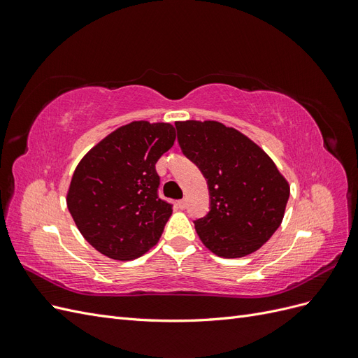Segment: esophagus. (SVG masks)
I'll list each match as a JSON object with an SVG mask.
<instances>
[{
  "mask_svg": "<svg viewBox=\"0 0 358 358\" xmlns=\"http://www.w3.org/2000/svg\"><path fill=\"white\" fill-rule=\"evenodd\" d=\"M178 206H179L180 209H185V208H187V200H179V201H178Z\"/></svg>",
  "mask_w": 358,
  "mask_h": 358,
  "instance_id": "1",
  "label": "esophagus"
}]
</instances>
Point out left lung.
Wrapping results in <instances>:
<instances>
[{
	"mask_svg": "<svg viewBox=\"0 0 358 358\" xmlns=\"http://www.w3.org/2000/svg\"><path fill=\"white\" fill-rule=\"evenodd\" d=\"M182 154L199 167L209 188V212L194 221L213 254L241 258L255 252L279 229L288 182L252 140L215 121L176 122Z\"/></svg>",
	"mask_w": 358,
	"mask_h": 358,
	"instance_id": "1",
	"label": "left lung"
}]
</instances>
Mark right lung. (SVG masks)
I'll use <instances>...</instances> for the list:
<instances>
[{"instance_id":"obj_1","label":"right lung","mask_w":358,"mask_h":358,"mask_svg":"<svg viewBox=\"0 0 358 358\" xmlns=\"http://www.w3.org/2000/svg\"><path fill=\"white\" fill-rule=\"evenodd\" d=\"M175 138L170 124L136 121L117 128L82 158L67 206L96 251L127 262L159 241L173 204L158 196L155 164Z\"/></svg>"}]
</instances>
